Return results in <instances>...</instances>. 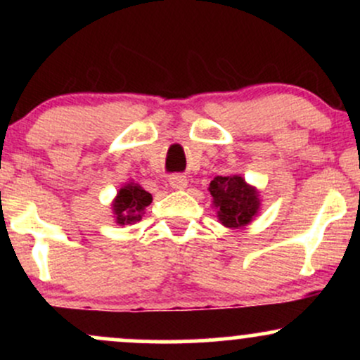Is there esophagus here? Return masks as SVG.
Masks as SVG:
<instances>
[{
  "mask_svg": "<svg viewBox=\"0 0 360 360\" xmlns=\"http://www.w3.org/2000/svg\"><path fill=\"white\" fill-rule=\"evenodd\" d=\"M169 184H171L172 189H184L186 186H188V179H186L184 176H171L169 177Z\"/></svg>",
  "mask_w": 360,
  "mask_h": 360,
  "instance_id": "obj_1",
  "label": "esophagus"
}]
</instances>
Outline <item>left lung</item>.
Here are the masks:
<instances>
[{
  "instance_id": "obj_1",
  "label": "left lung",
  "mask_w": 360,
  "mask_h": 360,
  "mask_svg": "<svg viewBox=\"0 0 360 360\" xmlns=\"http://www.w3.org/2000/svg\"><path fill=\"white\" fill-rule=\"evenodd\" d=\"M210 194L217 217L226 229H243L257 217L260 194L242 176H217L210 183Z\"/></svg>"
}]
</instances>
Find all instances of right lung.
<instances>
[{
  "label": "right lung",
  "mask_w": 360,
  "mask_h": 360,
  "mask_svg": "<svg viewBox=\"0 0 360 360\" xmlns=\"http://www.w3.org/2000/svg\"><path fill=\"white\" fill-rule=\"evenodd\" d=\"M152 203V194L147 193L135 181H128L118 189L117 196L111 201V212L117 225H134L142 220L146 208Z\"/></svg>",
  "instance_id": "right-lung-1"
}]
</instances>
